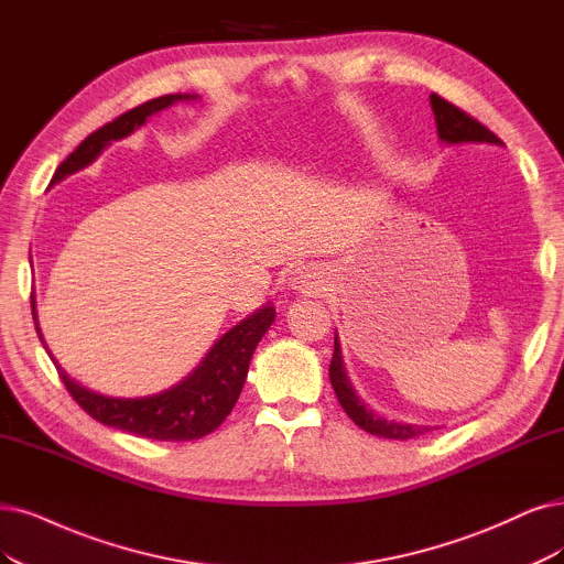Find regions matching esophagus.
Wrapping results in <instances>:
<instances>
[{
	"label": "esophagus",
	"mask_w": 564,
	"mask_h": 564,
	"mask_svg": "<svg viewBox=\"0 0 564 564\" xmlns=\"http://www.w3.org/2000/svg\"><path fill=\"white\" fill-rule=\"evenodd\" d=\"M290 288L297 290V293H318L321 290V274L316 269L311 267H295L290 271V279H288Z\"/></svg>",
	"instance_id": "1"
}]
</instances>
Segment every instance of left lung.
<instances>
[{"label":"left lung","mask_w":564,"mask_h":564,"mask_svg":"<svg viewBox=\"0 0 564 564\" xmlns=\"http://www.w3.org/2000/svg\"><path fill=\"white\" fill-rule=\"evenodd\" d=\"M430 104H432V113L436 120V134L444 143L451 145H460V143H490V145H502V139L497 134H492L486 124H481L478 120H474L469 113H465L463 109L453 107L451 101H446L440 95H430ZM329 381L332 388L337 392V400L344 406V411L348 413V419L356 423L358 427H362L369 434L383 436V440H413V436H421L425 432H430V425H411V423H400V421H386L383 415L373 413L352 390L346 369H344V360H341V346L339 339L335 335V352H332V362H329Z\"/></svg>","instance_id":"1"}]
</instances>
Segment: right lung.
Returning <instances> with one entry per match:
<instances>
[{
  "label": "right lung",
  "mask_w": 564,
  "mask_h": 564,
  "mask_svg": "<svg viewBox=\"0 0 564 564\" xmlns=\"http://www.w3.org/2000/svg\"><path fill=\"white\" fill-rule=\"evenodd\" d=\"M197 95H164L151 101H143L141 107L118 116L116 120L107 122L104 128L86 137L78 149L57 166L51 183H59L69 174L83 170L90 162L97 160V155L107 149L111 141L130 137L141 124L155 116L158 111L172 107L176 101H191ZM34 325L41 337V329L36 323V306L32 302ZM276 318V308L267 302L256 314L243 318L239 325H235L229 332L208 348L202 362L187 373L183 381L176 386L166 388L158 394H149V398H107V394L93 392L83 388L74 379L67 377L65 369L57 367V373L62 383L69 390L76 404L90 413L95 421L130 432L143 440H158V442H193L202 440L208 432H214L229 413H232L246 373L250 358H253L256 346L264 337V332L271 327ZM46 346V344H44ZM51 356V350H48Z\"/></svg>",
  "instance_id": "right-lung-1"
}]
</instances>
